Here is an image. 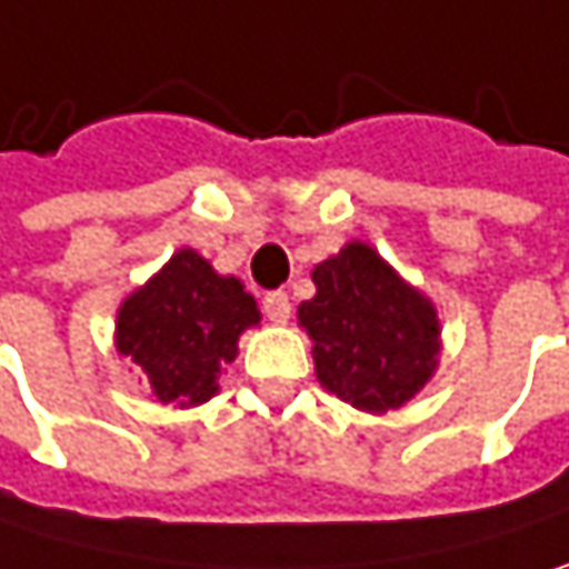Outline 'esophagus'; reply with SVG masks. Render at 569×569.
Listing matches in <instances>:
<instances>
[{
  "label": "esophagus",
  "instance_id": "esophagus-1",
  "mask_svg": "<svg viewBox=\"0 0 569 569\" xmlns=\"http://www.w3.org/2000/svg\"><path fill=\"white\" fill-rule=\"evenodd\" d=\"M263 316L270 319V322H277V326H286V319H289V296L286 292H267L263 296Z\"/></svg>",
  "mask_w": 569,
  "mask_h": 569
}]
</instances>
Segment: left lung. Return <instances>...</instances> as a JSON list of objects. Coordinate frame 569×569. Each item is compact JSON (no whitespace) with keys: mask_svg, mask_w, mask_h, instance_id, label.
<instances>
[{"mask_svg":"<svg viewBox=\"0 0 569 569\" xmlns=\"http://www.w3.org/2000/svg\"><path fill=\"white\" fill-rule=\"evenodd\" d=\"M316 296L299 306L312 338L319 385L371 413L403 407L439 358L433 302L403 283L388 260L361 240L312 270Z\"/></svg>","mask_w":569,"mask_h":569,"instance_id":"8db88e82","label":"left lung"}]
</instances>
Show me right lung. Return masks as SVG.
<instances>
[{"instance_id":"right-lung-1","label":"right lung","mask_w":569,"mask_h":569,"mask_svg":"<svg viewBox=\"0 0 569 569\" xmlns=\"http://www.w3.org/2000/svg\"><path fill=\"white\" fill-rule=\"evenodd\" d=\"M260 322L257 299L237 277L181 247L130 292L117 312V351L139 365L162 403L194 407L218 393V375L237 358V338Z\"/></svg>"}]
</instances>
